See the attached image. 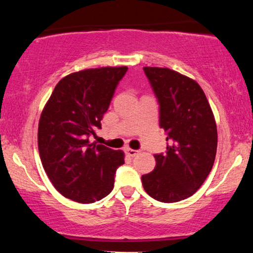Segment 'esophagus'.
I'll use <instances>...</instances> for the list:
<instances>
[{"label": "esophagus", "instance_id": "obj_1", "mask_svg": "<svg viewBox=\"0 0 253 253\" xmlns=\"http://www.w3.org/2000/svg\"><path fill=\"white\" fill-rule=\"evenodd\" d=\"M125 153L128 155L129 157H134V156H136L139 151L135 150V149H130V148H126V149H125Z\"/></svg>", "mask_w": 253, "mask_h": 253}]
</instances>
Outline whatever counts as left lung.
<instances>
[{"mask_svg":"<svg viewBox=\"0 0 253 253\" xmlns=\"http://www.w3.org/2000/svg\"><path fill=\"white\" fill-rule=\"evenodd\" d=\"M143 70L160 104V126L169 143L166 154L154 155L156 167L141 179L155 200L177 203L193 195L210 174L216 155V124L194 80L169 68Z\"/></svg>","mask_w":253,"mask_h":253,"instance_id":"1","label":"left lung"}]
</instances>
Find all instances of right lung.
<instances>
[{
  "mask_svg": "<svg viewBox=\"0 0 253 253\" xmlns=\"http://www.w3.org/2000/svg\"><path fill=\"white\" fill-rule=\"evenodd\" d=\"M127 67H103L73 73L54 87L38 127V149L53 186L68 199L91 204L111 193L124 151L90 143L102 128Z\"/></svg>",
  "mask_w": 253,
  "mask_h": 253,
  "instance_id": "add662e5",
  "label": "right lung"
}]
</instances>
